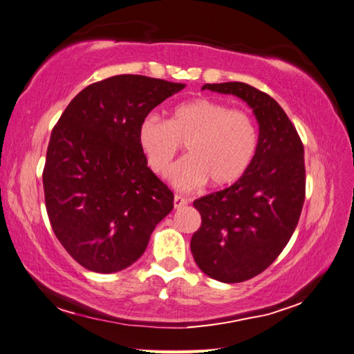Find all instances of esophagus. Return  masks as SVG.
Returning a JSON list of instances; mask_svg holds the SVG:
<instances>
[{"label":"esophagus","instance_id":"esophagus-1","mask_svg":"<svg viewBox=\"0 0 354 354\" xmlns=\"http://www.w3.org/2000/svg\"><path fill=\"white\" fill-rule=\"evenodd\" d=\"M187 204H189V201L183 196H179V194H175V198H173V205H175V208H183Z\"/></svg>","mask_w":354,"mask_h":354}]
</instances>
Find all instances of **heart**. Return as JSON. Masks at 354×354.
Returning a JSON list of instances; mask_svg holds the SVG:
<instances>
[{
  "instance_id": "obj_1",
  "label": "heart",
  "mask_w": 354,
  "mask_h": 354,
  "mask_svg": "<svg viewBox=\"0 0 354 354\" xmlns=\"http://www.w3.org/2000/svg\"><path fill=\"white\" fill-rule=\"evenodd\" d=\"M137 138L156 173L170 167L184 142L189 156L169 173L170 181L184 190L198 189L208 179L214 187L234 184L250 169L259 146L257 124L248 112L205 97L178 104L167 122L156 115L142 118Z\"/></svg>"
}]
</instances>
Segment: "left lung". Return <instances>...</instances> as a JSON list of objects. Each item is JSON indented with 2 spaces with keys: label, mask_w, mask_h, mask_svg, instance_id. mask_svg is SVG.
Masks as SVG:
<instances>
[{
  "label": "left lung",
  "mask_w": 354,
  "mask_h": 354,
  "mask_svg": "<svg viewBox=\"0 0 354 354\" xmlns=\"http://www.w3.org/2000/svg\"><path fill=\"white\" fill-rule=\"evenodd\" d=\"M202 89L242 99L259 123V146L245 175L231 187L193 202L202 217L190 242L199 269L222 283L263 272L288 245L306 196L304 147L272 97L242 82Z\"/></svg>",
  "instance_id": "8db88e82"
}]
</instances>
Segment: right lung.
Returning <instances> with one entry per match:
<instances>
[{
	"mask_svg": "<svg viewBox=\"0 0 354 354\" xmlns=\"http://www.w3.org/2000/svg\"><path fill=\"white\" fill-rule=\"evenodd\" d=\"M184 84L122 74L86 86L51 132L42 183L48 219L71 257L112 274L133 265L173 193L138 146L142 118Z\"/></svg>",
	"mask_w": 354,
	"mask_h": 354,
	"instance_id": "1",
	"label": "right lung"
}]
</instances>
